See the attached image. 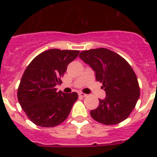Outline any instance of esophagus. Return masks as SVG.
I'll return each instance as SVG.
<instances>
[{
	"label": "esophagus",
	"instance_id": "esophagus-1",
	"mask_svg": "<svg viewBox=\"0 0 157 157\" xmlns=\"http://www.w3.org/2000/svg\"><path fill=\"white\" fill-rule=\"evenodd\" d=\"M78 96H79V97H81V98H85V97H86V94H84V93L81 92L78 94Z\"/></svg>",
	"mask_w": 157,
	"mask_h": 157
}]
</instances>
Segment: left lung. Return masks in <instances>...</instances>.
Returning <instances> with one entry per match:
<instances>
[{
	"mask_svg": "<svg viewBox=\"0 0 157 157\" xmlns=\"http://www.w3.org/2000/svg\"><path fill=\"white\" fill-rule=\"evenodd\" d=\"M79 57L95 71L96 80L102 82L106 93L99 106L90 111L93 119L105 125L125 120L140 97L138 78L128 62L105 48L82 51Z\"/></svg>",
	"mask_w": 157,
	"mask_h": 157,
	"instance_id": "obj_1",
	"label": "left lung"
}]
</instances>
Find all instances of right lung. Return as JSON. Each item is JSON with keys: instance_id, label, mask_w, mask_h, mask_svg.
<instances>
[{"instance_id": "1", "label": "right lung", "mask_w": 157, "mask_h": 157, "mask_svg": "<svg viewBox=\"0 0 157 157\" xmlns=\"http://www.w3.org/2000/svg\"><path fill=\"white\" fill-rule=\"evenodd\" d=\"M79 51L52 48L37 55L25 70L18 88V101L29 120L43 127L57 126L70 114L77 93L56 92L67 65Z\"/></svg>"}]
</instances>
